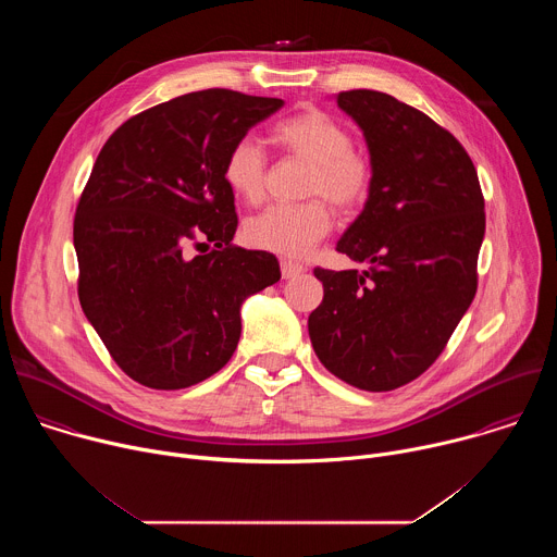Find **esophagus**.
<instances>
[{"label":"esophagus","instance_id":"obj_1","mask_svg":"<svg viewBox=\"0 0 557 557\" xmlns=\"http://www.w3.org/2000/svg\"><path fill=\"white\" fill-rule=\"evenodd\" d=\"M280 267H282V277H284V280H293V277H297V275L304 273V264L293 262V260H282Z\"/></svg>","mask_w":557,"mask_h":557}]
</instances>
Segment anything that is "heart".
Returning <instances> with one entry per match:
<instances>
[{
  "mask_svg": "<svg viewBox=\"0 0 557 557\" xmlns=\"http://www.w3.org/2000/svg\"><path fill=\"white\" fill-rule=\"evenodd\" d=\"M271 140L310 163L306 196H322L339 211H355L368 200L374 185L372 158L352 147L350 129L335 116L306 108L275 123ZM222 178L240 200L260 202L267 185L262 147L253 138L235 140L224 156ZM322 198L267 207L245 226L249 245L288 258L308 253L333 226L331 209Z\"/></svg>",
  "mask_w": 557,
  "mask_h": 557,
  "instance_id": "1",
  "label": "heart"
}]
</instances>
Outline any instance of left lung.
Returning a JSON list of instances; mask_svg holds the SVG:
<instances>
[{"mask_svg":"<svg viewBox=\"0 0 557 557\" xmlns=\"http://www.w3.org/2000/svg\"><path fill=\"white\" fill-rule=\"evenodd\" d=\"M337 106L361 127L374 185L337 251L370 269L312 273L324 299L308 317L314 355L342 381L387 392L443 352L479 288L485 198L465 147L421 110L348 90Z\"/></svg>","mask_w":557,"mask_h":557,"instance_id":"8db88e82","label":"left lung"}]
</instances>
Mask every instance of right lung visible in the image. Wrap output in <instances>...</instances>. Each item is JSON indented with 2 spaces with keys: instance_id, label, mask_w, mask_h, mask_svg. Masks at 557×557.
<instances>
[{
  "instance_id": "right-lung-1",
  "label": "right lung",
  "mask_w": 557,
  "mask_h": 557,
  "mask_svg": "<svg viewBox=\"0 0 557 557\" xmlns=\"http://www.w3.org/2000/svg\"><path fill=\"white\" fill-rule=\"evenodd\" d=\"M282 106L189 92L127 119L99 151L74 215L78 301L140 385L181 389L224 368L243 301L280 280L273 253L231 243L237 215L222 165Z\"/></svg>"
}]
</instances>
